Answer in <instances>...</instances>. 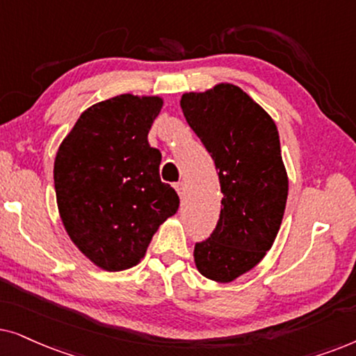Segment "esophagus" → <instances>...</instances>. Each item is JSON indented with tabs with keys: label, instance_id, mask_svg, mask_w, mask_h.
I'll return each mask as SVG.
<instances>
[{
	"label": "esophagus",
	"instance_id": "34e87169",
	"mask_svg": "<svg viewBox=\"0 0 356 356\" xmlns=\"http://www.w3.org/2000/svg\"><path fill=\"white\" fill-rule=\"evenodd\" d=\"M174 187H175V191H177L179 197L184 198V195H186V184H184V182H177Z\"/></svg>",
	"mask_w": 356,
	"mask_h": 356
}]
</instances>
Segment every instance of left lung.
<instances>
[{
  "label": "left lung",
  "mask_w": 356,
  "mask_h": 356,
  "mask_svg": "<svg viewBox=\"0 0 356 356\" xmlns=\"http://www.w3.org/2000/svg\"><path fill=\"white\" fill-rule=\"evenodd\" d=\"M181 107L215 159L222 192L220 220L193 260L203 277L229 283L265 257L280 231L288 198L280 136L270 113L231 83L182 94Z\"/></svg>",
  "instance_id": "left-lung-1"
}]
</instances>
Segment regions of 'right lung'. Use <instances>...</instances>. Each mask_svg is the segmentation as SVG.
I'll return each mask as SVG.
<instances>
[{
  "label": "right lung",
  "mask_w": 356,
  "mask_h": 356,
  "mask_svg": "<svg viewBox=\"0 0 356 356\" xmlns=\"http://www.w3.org/2000/svg\"><path fill=\"white\" fill-rule=\"evenodd\" d=\"M159 96L120 94L88 107L58 146L54 181L66 234L99 268L140 264L159 226L179 208L161 182L159 149L148 134Z\"/></svg>",
  "instance_id": "1"
}]
</instances>
